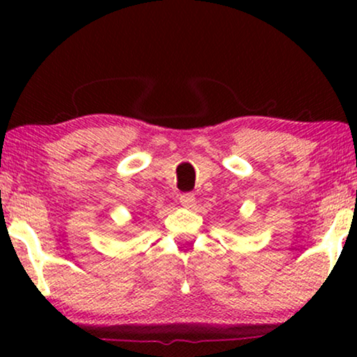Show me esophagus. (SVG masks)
Here are the masks:
<instances>
[{"label": "esophagus", "instance_id": "1", "mask_svg": "<svg viewBox=\"0 0 357 357\" xmlns=\"http://www.w3.org/2000/svg\"><path fill=\"white\" fill-rule=\"evenodd\" d=\"M180 203H182L183 206L192 208L195 206V203H197V198H195L193 193H182L180 195Z\"/></svg>", "mask_w": 357, "mask_h": 357}]
</instances>
